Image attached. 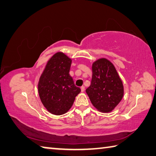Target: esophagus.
<instances>
[{
    "label": "esophagus",
    "mask_w": 156,
    "mask_h": 156,
    "mask_svg": "<svg viewBox=\"0 0 156 156\" xmlns=\"http://www.w3.org/2000/svg\"><path fill=\"white\" fill-rule=\"evenodd\" d=\"M81 92H84V90H85V87L84 86H81Z\"/></svg>",
    "instance_id": "34e87169"
}]
</instances>
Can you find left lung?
Segmentation results:
<instances>
[{
	"label": "left lung",
	"mask_w": 156,
	"mask_h": 156,
	"mask_svg": "<svg viewBox=\"0 0 156 156\" xmlns=\"http://www.w3.org/2000/svg\"><path fill=\"white\" fill-rule=\"evenodd\" d=\"M91 84L86 89L92 105L101 112L112 111L124 94L122 82L112 63L101 58L92 66Z\"/></svg>",
	"instance_id": "obj_1"
}]
</instances>
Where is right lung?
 Returning <instances> with one entry per match:
<instances>
[{
  "mask_svg": "<svg viewBox=\"0 0 156 156\" xmlns=\"http://www.w3.org/2000/svg\"><path fill=\"white\" fill-rule=\"evenodd\" d=\"M72 59L57 52L47 62L38 82V93L43 105L55 115L66 113L81 89L69 75Z\"/></svg>",
  "mask_w": 156,
  "mask_h": 156,
  "instance_id": "right-lung-1",
  "label": "right lung"
}]
</instances>
